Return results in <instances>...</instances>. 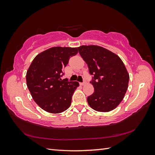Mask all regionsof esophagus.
<instances>
[{"instance_id": "1", "label": "esophagus", "mask_w": 155, "mask_h": 155, "mask_svg": "<svg viewBox=\"0 0 155 155\" xmlns=\"http://www.w3.org/2000/svg\"><path fill=\"white\" fill-rule=\"evenodd\" d=\"M79 84H80V85H81V86H83L84 85H85V84H86V82H83V83H79Z\"/></svg>"}]
</instances>
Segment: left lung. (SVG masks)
Returning <instances> with one entry per match:
<instances>
[{
    "label": "left lung",
    "mask_w": 155,
    "mask_h": 155,
    "mask_svg": "<svg viewBox=\"0 0 155 155\" xmlns=\"http://www.w3.org/2000/svg\"><path fill=\"white\" fill-rule=\"evenodd\" d=\"M79 53L94 76V92L87 97L88 104L98 112H110L123 100L129 85V74L119 56L97 45H82Z\"/></svg>",
    "instance_id": "8db88e82"
}]
</instances>
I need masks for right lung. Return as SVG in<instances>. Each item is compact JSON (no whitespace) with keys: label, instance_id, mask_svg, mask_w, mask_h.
<instances>
[{"label":"right lung","instance_id":"right-lung-1","mask_svg":"<svg viewBox=\"0 0 155 155\" xmlns=\"http://www.w3.org/2000/svg\"><path fill=\"white\" fill-rule=\"evenodd\" d=\"M78 52L77 48L54 46L42 51L32 61L26 72V84L33 100L42 109L59 114L70 107L79 84L61 79V76L69 59Z\"/></svg>","mask_w":155,"mask_h":155}]
</instances>
